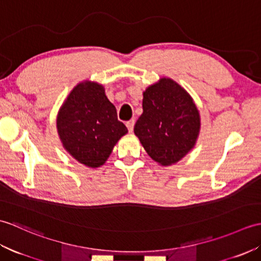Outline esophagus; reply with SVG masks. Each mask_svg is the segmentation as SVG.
<instances>
[{
	"mask_svg": "<svg viewBox=\"0 0 261 261\" xmlns=\"http://www.w3.org/2000/svg\"><path fill=\"white\" fill-rule=\"evenodd\" d=\"M125 125H126V127H127V130H129L130 132H132V130H134V126H135V120L134 119H131V120H129L125 123Z\"/></svg>",
	"mask_w": 261,
	"mask_h": 261,
	"instance_id": "34e87169",
	"label": "esophagus"
}]
</instances>
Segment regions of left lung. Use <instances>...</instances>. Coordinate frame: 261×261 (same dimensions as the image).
I'll return each instance as SVG.
<instances>
[{
  "label": "left lung",
  "instance_id": "left-lung-1",
  "mask_svg": "<svg viewBox=\"0 0 261 261\" xmlns=\"http://www.w3.org/2000/svg\"><path fill=\"white\" fill-rule=\"evenodd\" d=\"M143 112L135 125L147 153L169 166L194 147L199 132V114L188 93L176 82L162 79L143 92Z\"/></svg>",
  "mask_w": 261,
  "mask_h": 261
}]
</instances>
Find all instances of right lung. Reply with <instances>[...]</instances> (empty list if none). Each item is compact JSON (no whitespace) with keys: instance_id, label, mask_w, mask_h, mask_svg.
Listing matches in <instances>:
<instances>
[{"instance_id":"obj_1","label":"right lung","mask_w":261,"mask_h":261,"mask_svg":"<svg viewBox=\"0 0 261 261\" xmlns=\"http://www.w3.org/2000/svg\"><path fill=\"white\" fill-rule=\"evenodd\" d=\"M58 134L66 150L77 162L96 168L109 158L126 126L97 83L77 85L59 111Z\"/></svg>"}]
</instances>
